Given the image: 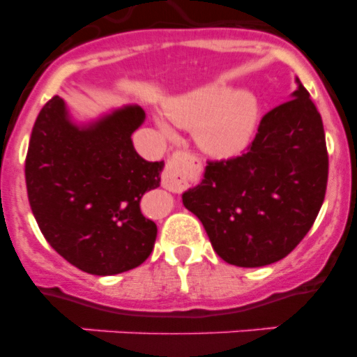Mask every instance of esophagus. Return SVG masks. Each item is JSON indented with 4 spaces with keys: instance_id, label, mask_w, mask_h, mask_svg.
I'll list each match as a JSON object with an SVG mask.
<instances>
[{
    "instance_id": "34e87169",
    "label": "esophagus",
    "mask_w": 357,
    "mask_h": 357,
    "mask_svg": "<svg viewBox=\"0 0 357 357\" xmlns=\"http://www.w3.org/2000/svg\"><path fill=\"white\" fill-rule=\"evenodd\" d=\"M193 169V159L188 153L176 151L164 169L162 185L169 191H181L185 185V175Z\"/></svg>"
}]
</instances>
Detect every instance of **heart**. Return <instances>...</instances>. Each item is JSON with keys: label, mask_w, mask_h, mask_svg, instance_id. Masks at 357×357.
Segmentation results:
<instances>
[{"label": "heart", "mask_w": 357, "mask_h": 357, "mask_svg": "<svg viewBox=\"0 0 357 357\" xmlns=\"http://www.w3.org/2000/svg\"><path fill=\"white\" fill-rule=\"evenodd\" d=\"M166 114L182 128H195L202 150L214 157H234L250 143L259 105L248 91H234L225 84H209L175 98L166 107ZM164 134L172 128L159 119Z\"/></svg>", "instance_id": "obj_1"}]
</instances>
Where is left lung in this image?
Returning a JSON list of instances; mask_svg holds the SVG:
<instances>
[{"label": "left lung", "instance_id": "1", "mask_svg": "<svg viewBox=\"0 0 357 357\" xmlns=\"http://www.w3.org/2000/svg\"><path fill=\"white\" fill-rule=\"evenodd\" d=\"M289 102L261 119L247 153L209 162L182 193L214 252L241 268L280 261L304 239L327 188L329 157L321 116L298 78Z\"/></svg>", "mask_w": 357, "mask_h": 357}]
</instances>
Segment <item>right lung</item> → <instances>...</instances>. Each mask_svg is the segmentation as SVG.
<instances>
[{"label":"right lung","mask_w":357,"mask_h":357,"mask_svg":"<svg viewBox=\"0 0 357 357\" xmlns=\"http://www.w3.org/2000/svg\"><path fill=\"white\" fill-rule=\"evenodd\" d=\"M144 119L130 103L78 123L53 96L31 130L24 162L31 213L53 250L91 275L128 272L153 250L157 225L139 204L160 185L164 160L135 151L132 134Z\"/></svg>","instance_id":"1"}]
</instances>
